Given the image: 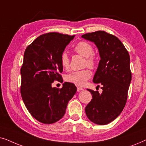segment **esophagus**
Here are the masks:
<instances>
[{"mask_svg": "<svg viewBox=\"0 0 146 146\" xmlns=\"http://www.w3.org/2000/svg\"><path fill=\"white\" fill-rule=\"evenodd\" d=\"M83 88L82 87H80V86H78L77 87V91L78 92H80V91H82V90H83Z\"/></svg>", "mask_w": 146, "mask_h": 146, "instance_id": "34e87169", "label": "esophagus"}]
</instances>
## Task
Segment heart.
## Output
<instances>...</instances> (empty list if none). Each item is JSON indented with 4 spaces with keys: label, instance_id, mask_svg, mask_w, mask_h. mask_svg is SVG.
Here are the masks:
<instances>
[{
    "label": "heart",
    "instance_id": "heart-1",
    "mask_svg": "<svg viewBox=\"0 0 146 146\" xmlns=\"http://www.w3.org/2000/svg\"><path fill=\"white\" fill-rule=\"evenodd\" d=\"M74 50L86 58L85 64L90 68H94L96 62L93 56L94 48L90 44L87 42L82 41L78 43L74 47ZM60 64L63 68L68 69L70 66V59L66 52L62 54L60 57ZM91 72L88 70L74 71L66 76L65 80L68 82L74 84L77 86H84L88 80L90 78Z\"/></svg>",
    "mask_w": 146,
    "mask_h": 146
}]
</instances>
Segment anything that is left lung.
Wrapping results in <instances>:
<instances>
[{
  "mask_svg": "<svg viewBox=\"0 0 146 146\" xmlns=\"http://www.w3.org/2000/svg\"><path fill=\"white\" fill-rule=\"evenodd\" d=\"M82 38L98 49L100 60L93 82L102 85L101 94L87 89L92 99L86 107V114L96 124H108L120 114L126 103L131 80L130 58L122 42L104 31L85 34Z\"/></svg>",
  "mask_w": 146,
  "mask_h": 146,
  "instance_id": "1",
  "label": "left lung"
}]
</instances>
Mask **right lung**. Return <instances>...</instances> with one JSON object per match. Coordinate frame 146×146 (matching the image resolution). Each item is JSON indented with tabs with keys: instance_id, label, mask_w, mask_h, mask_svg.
I'll return each instance as SVG.
<instances>
[{
	"instance_id": "1",
	"label": "right lung",
	"mask_w": 146,
	"mask_h": 146,
	"mask_svg": "<svg viewBox=\"0 0 146 146\" xmlns=\"http://www.w3.org/2000/svg\"><path fill=\"white\" fill-rule=\"evenodd\" d=\"M74 36L47 33L25 50L21 70V96L30 113L41 123L50 124L60 120L76 92V86L67 82L61 89L52 87L54 80L63 82L60 57Z\"/></svg>"
}]
</instances>
